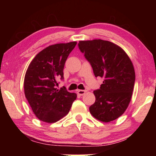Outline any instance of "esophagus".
<instances>
[{
  "instance_id": "esophagus-1",
  "label": "esophagus",
  "mask_w": 156,
  "mask_h": 156,
  "mask_svg": "<svg viewBox=\"0 0 156 156\" xmlns=\"http://www.w3.org/2000/svg\"><path fill=\"white\" fill-rule=\"evenodd\" d=\"M85 93H86V91L85 90H77V94L80 96L84 95Z\"/></svg>"
}]
</instances>
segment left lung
<instances>
[{
	"instance_id": "1",
	"label": "left lung",
	"mask_w": 156,
	"mask_h": 156,
	"mask_svg": "<svg viewBox=\"0 0 156 156\" xmlns=\"http://www.w3.org/2000/svg\"><path fill=\"white\" fill-rule=\"evenodd\" d=\"M78 46L96 77L104 78L100 88L94 91L96 100L89 112L102 122L118 119L126 110L133 93L136 76L131 60L122 48L106 40L80 41Z\"/></svg>"
}]
</instances>
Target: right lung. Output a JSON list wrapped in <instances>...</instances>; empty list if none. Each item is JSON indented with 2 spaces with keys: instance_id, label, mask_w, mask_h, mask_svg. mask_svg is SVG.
<instances>
[{
  "instance_id": "obj_1",
  "label": "right lung",
  "mask_w": 156,
  "mask_h": 156,
  "mask_svg": "<svg viewBox=\"0 0 156 156\" xmlns=\"http://www.w3.org/2000/svg\"><path fill=\"white\" fill-rule=\"evenodd\" d=\"M76 42L52 44L36 55L28 66L24 80L25 97L40 120L57 122L69 113L76 99L65 87L57 89V80H63V69Z\"/></svg>"
}]
</instances>
